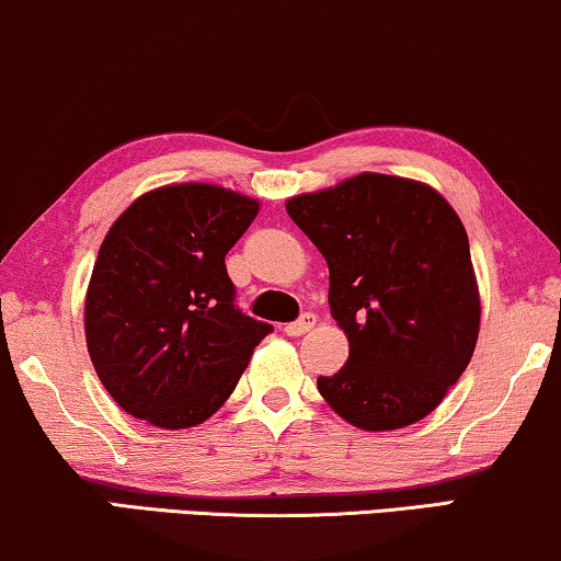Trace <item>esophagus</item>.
I'll use <instances>...</instances> for the list:
<instances>
[{
	"label": "esophagus",
	"mask_w": 561,
	"mask_h": 561,
	"mask_svg": "<svg viewBox=\"0 0 561 561\" xmlns=\"http://www.w3.org/2000/svg\"><path fill=\"white\" fill-rule=\"evenodd\" d=\"M313 324H317V317H313V313H304L298 321H290V324L283 327V332H286L288 336H301L306 332H311Z\"/></svg>",
	"instance_id": "obj_1"
}]
</instances>
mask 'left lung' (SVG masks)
Masks as SVG:
<instances>
[{
	"label": "left lung",
	"instance_id": "left-lung-1",
	"mask_svg": "<svg viewBox=\"0 0 561 561\" xmlns=\"http://www.w3.org/2000/svg\"><path fill=\"white\" fill-rule=\"evenodd\" d=\"M329 265V306L347 334L340 373L319 378L329 409L393 432L426 419L470 365L480 290L462 219L428 183L359 173L286 202Z\"/></svg>",
	"mask_w": 561,
	"mask_h": 561
}]
</instances>
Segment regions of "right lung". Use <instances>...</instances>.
Instances as JSON below:
<instances>
[{
	"label": "right lung",
	"instance_id": "1",
	"mask_svg": "<svg viewBox=\"0 0 561 561\" xmlns=\"http://www.w3.org/2000/svg\"><path fill=\"white\" fill-rule=\"evenodd\" d=\"M260 202L214 183L137 196L106 232L87 288L94 370L119 409L158 428L217 413L271 324L234 309L225 255Z\"/></svg>",
	"mask_w": 561,
	"mask_h": 561
}]
</instances>
